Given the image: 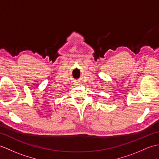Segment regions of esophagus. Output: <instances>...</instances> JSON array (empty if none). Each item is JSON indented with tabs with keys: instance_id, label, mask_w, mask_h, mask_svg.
<instances>
[{
	"instance_id": "obj_1",
	"label": "esophagus",
	"mask_w": 159,
	"mask_h": 159,
	"mask_svg": "<svg viewBox=\"0 0 159 159\" xmlns=\"http://www.w3.org/2000/svg\"><path fill=\"white\" fill-rule=\"evenodd\" d=\"M79 83H75V85H76V86L79 85Z\"/></svg>"
}]
</instances>
